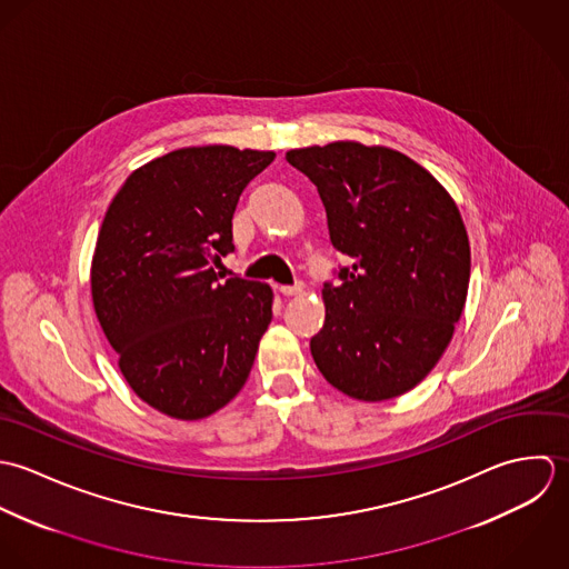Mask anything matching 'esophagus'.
<instances>
[{
	"instance_id": "obj_1",
	"label": "esophagus",
	"mask_w": 569,
	"mask_h": 569,
	"mask_svg": "<svg viewBox=\"0 0 569 569\" xmlns=\"http://www.w3.org/2000/svg\"><path fill=\"white\" fill-rule=\"evenodd\" d=\"M279 292H281L283 297H295V295H301V292H303V283H301V281H297L295 286H281V288H279Z\"/></svg>"
}]
</instances>
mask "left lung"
<instances>
[{"instance_id":"left-lung-1","label":"left lung","mask_w":569,"mask_h":569,"mask_svg":"<svg viewBox=\"0 0 569 569\" xmlns=\"http://www.w3.org/2000/svg\"><path fill=\"white\" fill-rule=\"evenodd\" d=\"M347 254L323 286L326 323L312 337L323 378L349 398L380 402L413 389L440 360L461 317L470 246L447 189L409 156L339 140L292 149Z\"/></svg>"}]
</instances>
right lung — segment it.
<instances>
[{
	"label": "right lung",
	"mask_w": 569,
	"mask_h": 569,
	"mask_svg": "<svg viewBox=\"0 0 569 569\" xmlns=\"http://www.w3.org/2000/svg\"><path fill=\"white\" fill-rule=\"evenodd\" d=\"M272 151L184 147L136 169L92 257V301L133 393L202 420L243 387L272 321V290L213 263L234 250L232 213Z\"/></svg>",
	"instance_id": "1"
}]
</instances>
